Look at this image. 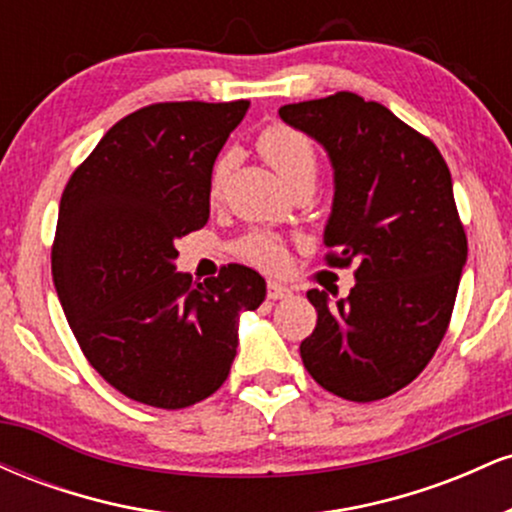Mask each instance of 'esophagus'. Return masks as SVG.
Returning <instances> with one entry per match:
<instances>
[{"label":"esophagus","instance_id":"34e87169","mask_svg":"<svg viewBox=\"0 0 512 512\" xmlns=\"http://www.w3.org/2000/svg\"><path fill=\"white\" fill-rule=\"evenodd\" d=\"M291 289L284 284H276V281H269L267 284V298L269 301H281V298H289Z\"/></svg>","mask_w":512,"mask_h":512}]
</instances>
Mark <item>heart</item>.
<instances>
[{"instance_id":"b5f03b06","label":"heart","mask_w":512,"mask_h":512,"mask_svg":"<svg viewBox=\"0 0 512 512\" xmlns=\"http://www.w3.org/2000/svg\"><path fill=\"white\" fill-rule=\"evenodd\" d=\"M255 146L264 161H267L269 166L279 173V178L289 187H293V190H296L298 185H313L315 182L317 168H320V158H317L315 144L310 142L308 134H303L301 129L286 125V122H272V125H267L260 134H257ZM226 175L228 158L223 156L214 163V170H211V197L219 195L223 182H226ZM233 250H236L240 260L262 269H279L281 264L286 262L284 243L276 236H272V233L264 231L245 233L243 238L236 240Z\"/></svg>"}]
</instances>
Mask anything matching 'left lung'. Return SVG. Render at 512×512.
Instances as JSON below:
<instances>
[{"instance_id":"1","label":"left lung","mask_w":512,"mask_h":512,"mask_svg":"<svg viewBox=\"0 0 512 512\" xmlns=\"http://www.w3.org/2000/svg\"><path fill=\"white\" fill-rule=\"evenodd\" d=\"M281 120L315 137L334 166L325 262L356 267L346 298L308 291L317 325L301 342L317 385L351 402L407 387L448 332L467 233L450 168L431 139L358 93L284 105Z\"/></svg>"}]
</instances>
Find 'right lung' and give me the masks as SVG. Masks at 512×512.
I'll return each mask as SVG.
<instances>
[{"mask_svg": "<svg viewBox=\"0 0 512 512\" xmlns=\"http://www.w3.org/2000/svg\"><path fill=\"white\" fill-rule=\"evenodd\" d=\"M250 101L154 103L122 117L62 192L52 279L76 342L117 392L182 409L226 383L238 317L264 279L243 264L204 284L175 240L209 219L211 168Z\"/></svg>", "mask_w": 512, "mask_h": 512, "instance_id": "right-lung-1", "label": "right lung"}]
</instances>
